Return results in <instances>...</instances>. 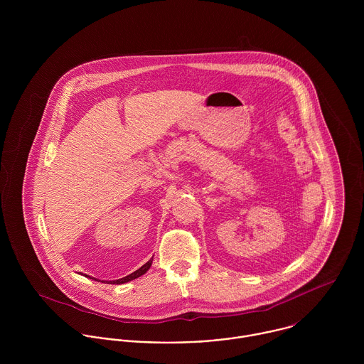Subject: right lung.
Masks as SVG:
<instances>
[{
  "instance_id": "add662e5",
  "label": "right lung",
  "mask_w": 364,
  "mask_h": 364,
  "mask_svg": "<svg viewBox=\"0 0 364 364\" xmlns=\"http://www.w3.org/2000/svg\"><path fill=\"white\" fill-rule=\"evenodd\" d=\"M151 266V260L147 263V264H144L141 269H139L137 272H134L133 274H130V276H127V277H124V279H120V280H116V283H124V282H129V280H132V279H136V277H139L140 274H143V273H146V270L149 269ZM114 283V282H113Z\"/></svg>"
}]
</instances>
